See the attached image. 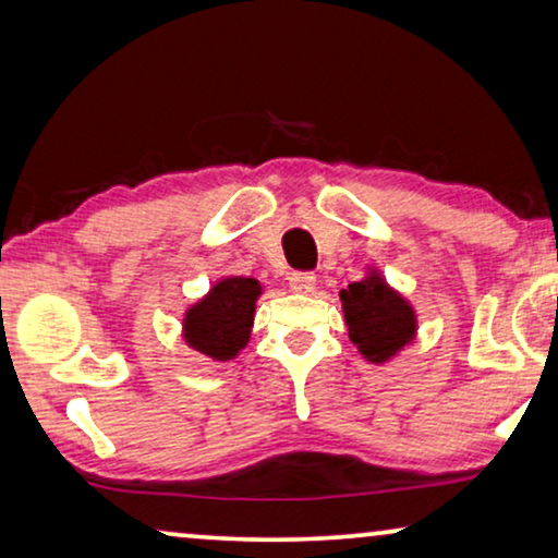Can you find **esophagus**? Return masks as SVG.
I'll return each mask as SVG.
<instances>
[{"instance_id": "obj_1", "label": "esophagus", "mask_w": 558, "mask_h": 558, "mask_svg": "<svg viewBox=\"0 0 558 558\" xmlns=\"http://www.w3.org/2000/svg\"><path fill=\"white\" fill-rule=\"evenodd\" d=\"M290 290L301 295H311L316 290V276L313 272H293L290 276Z\"/></svg>"}]
</instances>
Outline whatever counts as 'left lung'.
<instances>
[{"label": "left lung", "instance_id": "1", "mask_svg": "<svg viewBox=\"0 0 558 558\" xmlns=\"http://www.w3.org/2000/svg\"><path fill=\"white\" fill-rule=\"evenodd\" d=\"M341 308L349 339L372 364H387L417 339V311L376 268L341 290Z\"/></svg>", "mask_w": 558, "mask_h": 558}]
</instances>
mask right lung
<instances>
[{
  "label": "right lung",
  "mask_w": 558,
  "mask_h": 558,
  "mask_svg": "<svg viewBox=\"0 0 558 558\" xmlns=\"http://www.w3.org/2000/svg\"><path fill=\"white\" fill-rule=\"evenodd\" d=\"M260 280L225 276L184 311L182 339L211 361H232L247 347L255 324Z\"/></svg>",
  "instance_id": "add662e5"
}]
</instances>
